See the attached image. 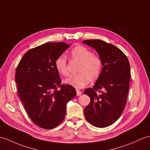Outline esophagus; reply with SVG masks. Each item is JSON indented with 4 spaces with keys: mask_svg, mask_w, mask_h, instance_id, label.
<instances>
[{
    "mask_svg": "<svg viewBox=\"0 0 150 150\" xmlns=\"http://www.w3.org/2000/svg\"><path fill=\"white\" fill-rule=\"evenodd\" d=\"M76 92H77V96H81V95L82 94V92L79 89H76Z\"/></svg>",
    "mask_w": 150,
    "mask_h": 150,
    "instance_id": "34e87169",
    "label": "esophagus"
}]
</instances>
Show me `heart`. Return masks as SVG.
Returning <instances> with one entry per match:
<instances>
[{"label": "heart", "instance_id": "heart-1", "mask_svg": "<svg viewBox=\"0 0 150 150\" xmlns=\"http://www.w3.org/2000/svg\"><path fill=\"white\" fill-rule=\"evenodd\" d=\"M72 60L80 62L78 67L79 73L70 76L65 79L68 85L77 88H82L88 84L92 78L96 79L100 76L103 69V62L97 54L87 47L78 45L75 46L70 52ZM57 71L64 76L69 75L67 58L64 55L58 57L54 62Z\"/></svg>", "mask_w": 150, "mask_h": 150}]
</instances>
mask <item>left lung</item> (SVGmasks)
<instances>
[{
    "label": "left lung",
    "mask_w": 150,
    "mask_h": 150,
    "mask_svg": "<svg viewBox=\"0 0 150 150\" xmlns=\"http://www.w3.org/2000/svg\"><path fill=\"white\" fill-rule=\"evenodd\" d=\"M82 42L97 51L103 67L93 88L84 91L90 98V103L84 109L85 117L94 127H108L120 117L125 106L130 79L129 62L112 44L99 39Z\"/></svg>",
    "instance_id": "left-lung-1"
}]
</instances>
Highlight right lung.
Listing matches in <instances>:
<instances>
[{
  "label": "right lung",
  "instance_id": "add662e5",
  "mask_svg": "<svg viewBox=\"0 0 150 150\" xmlns=\"http://www.w3.org/2000/svg\"><path fill=\"white\" fill-rule=\"evenodd\" d=\"M69 46L63 42H47L29 50L16 68L19 98L32 121L42 129H53L63 121L66 104L76 95L74 87L61 85L54 65Z\"/></svg>",
  "mask_w": 150,
  "mask_h": 150
}]
</instances>
